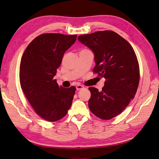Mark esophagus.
Here are the masks:
<instances>
[{"label":"esophagus","instance_id":"1","mask_svg":"<svg viewBox=\"0 0 159 159\" xmlns=\"http://www.w3.org/2000/svg\"><path fill=\"white\" fill-rule=\"evenodd\" d=\"M84 88V85H78L76 86V89L77 90H81Z\"/></svg>","mask_w":159,"mask_h":159}]
</instances>
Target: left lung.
Instances as JSON below:
<instances>
[{
  "instance_id": "1",
  "label": "left lung",
  "mask_w": 159,
  "mask_h": 159,
  "mask_svg": "<svg viewBox=\"0 0 159 159\" xmlns=\"http://www.w3.org/2000/svg\"><path fill=\"white\" fill-rule=\"evenodd\" d=\"M78 38L94 53L93 71L105 79L101 91L89 88V108L100 119H112L125 109L136 94L140 74L135 52L125 39L111 30L80 35Z\"/></svg>"
}]
</instances>
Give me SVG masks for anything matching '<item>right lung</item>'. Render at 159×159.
<instances>
[{"instance_id":"obj_1","label":"right lung","mask_w":159,"mask_h":159,"mask_svg":"<svg viewBox=\"0 0 159 159\" xmlns=\"http://www.w3.org/2000/svg\"><path fill=\"white\" fill-rule=\"evenodd\" d=\"M77 35L42 34L27 46L20 64V83L35 112L46 121L63 118L70 108L75 86H59L54 77L65 52L74 44Z\"/></svg>"}]
</instances>
